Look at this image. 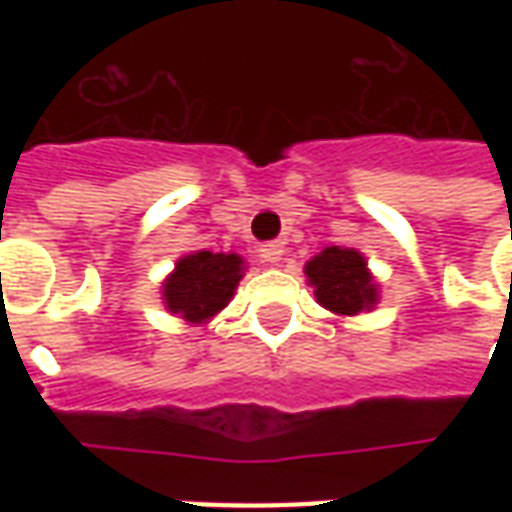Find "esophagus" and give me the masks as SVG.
<instances>
[{"instance_id":"34e87169","label":"esophagus","mask_w":512,"mask_h":512,"mask_svg":"<svg viewBox=\"0 0 512 512\" xmlns=\"http://www.w3.org/2000/svg\"><path fill=\"white\" fill-rule=\"evenodd\" d=\"M260 257H263V263H279V257H282V244H277V241L263 244L260 246Z\"/></svg>"}]
</instances>
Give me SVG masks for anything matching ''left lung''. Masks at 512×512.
I'll return each instance as SVG.
<instances>
[{"label":"left lung","mask_w":512,"mask_h":512,"mask_svg":"<svg viewBox=\"0 0 512 512\" xmlns=\"http://www.w3.org/2000/svg\"><path fill=\"white\" fill-rule=\"evenodd\" d=\"M365 257L354 249L329 246L307 263V277L326 310L356 315L376 304V285L370 282Z\"/></svg>","instance_id":"obj_1"}]
</instances>
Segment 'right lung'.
<instances>
[{"label":"right lung","instance_id":"1","mask_svg":"<svg viewBox=\"0 0 512 512\" xmlns=\"http://www.w3.org/2000/svg\"><path fill=\"white\" fill-rule=\"evenodd\" d=\"M244 260L238 255L197 252L178 260L175 274L164 285V301L169 312H180L186 321L202 323L233 299L241 279Z\"/></svg>","mask_w":512,"mask_h":512}]
</instances>
